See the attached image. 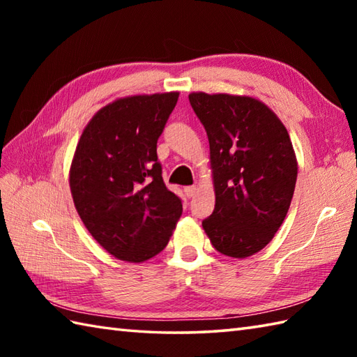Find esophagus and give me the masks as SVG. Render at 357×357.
<instances>
[{
	"label": "esophagus",
	"instance_id": "esophagus-1",
	"mask_svg": "<svg viewBox=\"0 0 357 357\" xmlns=\"http://www.w3.org/2000/svg\"><path fill=\"white\" fill-rule=\"evenodd\" d=\"M184 193H185L187 198H193V196H195L196 193H198V187H195V185L185 187V188H184Z\"/></svg>",
	"mask_w": 357,
	"mask_h": 357
}]
</instances>
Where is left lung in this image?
<instances>
[{
  "label": "left lung",
  "mask_w": 357,
  "mask_h": 357,
  "mask_svg": "<svg viewBox=\"0 0 357 357\" xmlns=\"http://www.w3.org/2000/svg\"><path fill=\"white\" fill-rule=\"evenodd\" d=\"M206 128L216 195L202 227L219 253L248 257L275 238L290 208L298 161L285 126L250 96L188 95Z\"/></svg>",
  "instance_id": "8db88e82"
}]
</instances>
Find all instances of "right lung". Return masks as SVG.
I'll use <instances>...</instances> for the list:
<instances>
[{
	"label": "right lung",
	"instance_id": "add662e5",
	"mask_svg": "<svg viewBox=\"0 0 357 357\" xmlns=\"http://www.w3.org/2000/svg\"><path fill=\"white\" fill-rule=\"evenodd\" d=\"M178 96L119 98L90 119L75 150V207L98 244L121 261L144 262L162 252L183 215L156 155Z\"/></svg>",
	"mask_w": 357,
	"mask_h": 357
}]
</instances>
